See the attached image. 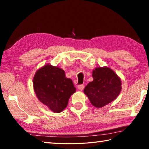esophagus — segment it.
Returning a JSON list of instances; mask_svg holds the SVG:
<instances>
[{"instance_id":"obj_1","label":"esophagus","mask_w":149,"mask_h":149,"mask_svg":"<svg viewBox=\"0 0 149 149\" xmlns=\"http://www.w3.org/2000/svg\"><path fill=\"white\" fill-rule=\"evenodd\" d=\"M78 89L79 90H83V89H84V85L83 84H79L78 86Z\"/></svg>"}]
</instances>
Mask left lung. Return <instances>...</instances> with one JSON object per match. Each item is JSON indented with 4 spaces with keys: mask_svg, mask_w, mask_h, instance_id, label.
I'll use <instances>...</instances> for the list:
<instances>
[{
    "mask_svg": "<svg viewBox=\"0 0 149 149\" xmlns=\"http://www.w3.org/2000/svg\"><path fill=\"white\" fill-rule=\"evenodd\" d=\"M92 76L93 81L87 84L84 92L93 106L102 107L118 96L122 90L121 80L111 69L97 68Z\"/></svg>",
    "mask_w": 149,
    "mask_h": 149,
    "instance_id": "8db88e82",
    "label": "left lung"
}]
</instances>
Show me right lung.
<instances>
[{"mask_svg":"<svg viewBox=\"0 0 149 149\" xmlns=\"http://www.w3.org/2000/svg\"><path fill=\"white\" fill-rule=\"evenodd\" d=\"M33 86L40 102L55 113L65 108L70 97L76 90L72 79L65 77L64 70L49 65L36 72Z\"/></svg>","mask_w":149,"mask_h":149,"instance_id":"1","label":"right lung"}]
</instances>
